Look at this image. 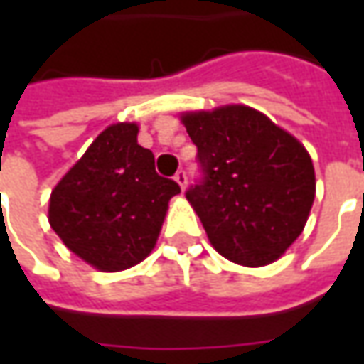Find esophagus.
<instances>
[{
	"label": "esophagus",
	"mask_w": 364,
	"mask_h": 364,
	"mask_svg": "<svg viewBox=\"0 0 364 364\" xmlns=\"http://www.w3.org/2000/svg\"><path fill=\"white\" fill-rule=\"evenodd\" d=\"M174 180L178 182V184H180V188L182 190L186 188V184H188V176H186V172H184V170H178L174 176Z\"/></svg>",
	"instance_id": "esophagus-1"
}]
</instances>
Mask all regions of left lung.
Returning <instances> with one entry per match:
<instances>
[{
  "label": "left lung",
  "instance_id": "left-lung-1",
  "mask_svg": "<svg viewBox=\"0 0 364 364\" xmlns=\"http://www.w3.org/2000/svg\"><path fill=\"white\" fill-rule=\"evenodd\" d=\"M204 180L186 192L223 257L263 267L298 239L316 196L312 158L267 115L247 105L180 113Z\"/></svg>",
  "mask_w": 364,
  "mask_h": 364
}]
</instances>
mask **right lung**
<instances>
[{"instance_id":"obj_1","label":"right lung","mask_w":364,"mask_h":364,"mask_svg":"<svg viewBox=\"0 0 364 364\" xmlns=\"http://www.w3.org/2000/svg\"><path fill=\"white\" fill-rule=\"evenodd\" d=\"M139 125H109L52 188L48 223L77 257L99 272H123L154 251L174 180L137 144Z\"/></svg>"}]
</instances>
